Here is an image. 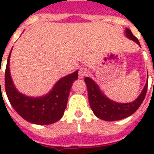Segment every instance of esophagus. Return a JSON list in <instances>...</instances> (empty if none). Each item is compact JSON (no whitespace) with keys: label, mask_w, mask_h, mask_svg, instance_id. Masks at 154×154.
Masks as SVG:
<instances>
[{"label":"esophagus","mask_w":154,"mask_h":154,"mask_svg":"<svg viewBox=\"0 0 154 154\" xmlns=\"http://www.w3.org/2000/svg\"><path fill=\"white\" fill-rule=\"evenodd\" d=\"M85 75H86V69L85 68H81L78 72V76H79L80 79H83Z\"/></svg>","instance_id":"1"}]
</instances>
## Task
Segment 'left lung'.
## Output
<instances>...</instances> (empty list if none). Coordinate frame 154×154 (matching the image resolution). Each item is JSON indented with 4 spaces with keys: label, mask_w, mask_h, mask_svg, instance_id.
<instances>
[{
    "label": "left lung",
    "mask_w": 154,
    "mask_h": 154,
    "mask_svg": "<svg viewBox=\"0 0 154 154\" xmlns=\"http://www.w3.org/2000/svg\"><path fill=\"white\" fill-rule=\"evenodd\" d=\"M125 36L129 40L134 41L139 46H141L137 38L134 37L129 29H125ZM85 82L87 85L89 105L93 112L98 118L107 122L124 119L136 112V110L140 107L145 99L148 87V82H146V85L144 86V89L140 95L134 101L129 103H119L108 98L101 92L98 85L90 77H85Z\"/></svg>",
    "instance_id": "8db88e82"
}]
</instances>
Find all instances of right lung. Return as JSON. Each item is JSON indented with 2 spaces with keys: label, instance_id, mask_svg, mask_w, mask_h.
<instances>
[{
  "label": "right lung",
  "instance_id": "1",
  "mask_svg": "<svg viewBox=\"0 0 154 154\" xmlns=\"http://www.w3.org/2000/svg\"><path fill=\"white\" fill-rule=\"evenodd\" d=\"M12 49L7 60L5 82L6 94L13 109L32 124L50 125L59 121L65 112L72 83L78 78V70L58 80L45 95L26 96L18 91L11 77L9 61Z\"/></svg>",
  "mask_w": 154,
  "mask_h": 154
}]
</instances>
